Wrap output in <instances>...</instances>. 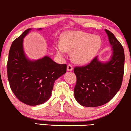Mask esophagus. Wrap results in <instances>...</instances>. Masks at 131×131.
<instances>
[{"label":"esophagus","mask_w":131,"mask_h":131,"mask_svg":"<svg viewBox=\"0 0 131 131\" xmlns=\"http://www.w3.org/2000/svg\"><path fill=\"white\" fill-rule=\"evenodd\" d=\"M67 70L68 71H72L73 69V66L71 65L70 64H69L67 65Z\"/></svg>","instance_id":"1"}]
</instances>
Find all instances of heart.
<instances>
[{
  "instance_id": "heart-1",
  "label": "heart",
  "mask_w": 131,
  "mask_h": 131,
  "mask_svg": "<svg viewBox=\"0 0 131 131\" xmlns=\"http://www.w3.org/2000/svg\"><path fill=\"white\" fill-rule=\"evenodd\" d=\"M102 40L98 36L82 31H69L62 36V42L55 43V49L62 55L67 51H72L71 57L77 63L90 61L101 48Z\"/></svg>"
}]
</instances>
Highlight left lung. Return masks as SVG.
Here are the masks:
<instances>
[{
	"label": "left lung",
	"mask_w": 131,
	"mask_h": 131,
	"mask_svg": "<svg viewBox=\"0 0 131 131\" xmlns=\"http://www.w3.org/2000/svg\"><path fill=\"white\" fill-rule=\"evenodd\" d=\"M105 31L113 50L110 60L104 63L96 57L88 65L74 69L77 79L74 97L83 106L95 107L107 103L116 95L122 83L124 49L112 32Z\"/></svg>",
	"instance_id": "obj_1"
}]
</instances>
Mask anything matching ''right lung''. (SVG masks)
<instances>
[{
  "label": "right lung",
  "mask_w": 131,
  "mask_h": 131,
  "mask_svg": "<svg viewBox=\"0 0 131 131\" xmlns=\"http://www.w3.org/2000/svg\"><path fill=\"white\" fill-rule=\"evenodd\" d=\"M30 30L31 28L25 30L12 42L7 74L10 89L16 97L27 105H37L49 100L55 80L66 72L67 65L57 64L47 56L35 61L27 59L23 43Z\"/></svg>",
  "instance_id": "1"
}]
</instances>
